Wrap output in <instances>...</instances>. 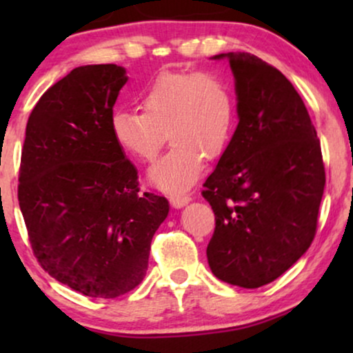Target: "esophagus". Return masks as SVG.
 Listing matches in <instances>:
<instances>
[{
  "mask_svg": "<svg viewBox=\"0 0 353 353\" xmlns=\"http://www.w3.org/2000/svg\"><path fill=\"white\" fill-rule=\"evenodd\" d=\"M190 201H191L190 194H183V192H175V194H170V204L173 207H176V209L186 205Z\"/></svg>",
  "mask_w": 353,
  "mask_h": 353,
  "instance_id": "obj_1",
  "label": "esophagus"
}]
</instances>
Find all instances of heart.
<instances>
[{
	"label": "heart",
	"instance_id": "obj_1",
	"mask_svg": "<svg viewBox=\"0 0 353 353\" xmlns=\"http://www.w3.org/2000/svg\"><path fill=\"white\" fill-rule=\"evenodd\" d=\"M138 101L143 112L114 110L110 133L120 148L143 162H152L168 137L170 151L149 172L151 181L162 190L191 186L202 170V157H220L228 146L234 103L216 75L162 70L139 91Z\"/></svg>",
	"mask_w": 353,
	"mask_h": 353
}]
</instances>
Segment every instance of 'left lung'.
I'll use <instances>...</instances> for the list:
<instances>
[{"instance_id":"obj_1","label":"left lung","mask_w":353,"mask_h":353,"mask_svg":"<svg viewBox=\"0 0 353 353\" xmlns=\"http://www.w3.org/2000/svg\"><path fill=\"white\" fill-rule=\"evenodd\" d=\"M239 123L202 196L215 214L207 259L233 286L272 283L310 248L325 163L310 115L291 81L249 52H226Z\"/></svg>"}]
</instances>
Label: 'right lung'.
Returning a JSON list of instances; mask_svg holds the SVG:
<instances>
[{
  "label": "right lung",
  "instance_id": "right-lung-1",
  "mask_svg": "<svg viewBox=\"0 0 353 353\" xmlns=\"http://www.w3.org/2000/svg\"><path fill=\"white\" fill-rule=\"evenodd\" d=\"M115 64L77 67L41 96L26 128L17 197L33 255L62 284L114 299L146 276L168 201L141 192L110 133L127 83Z\"/></svg>",
  "mask_w": 353,
  "mask_h": 353
}]
</instances>
